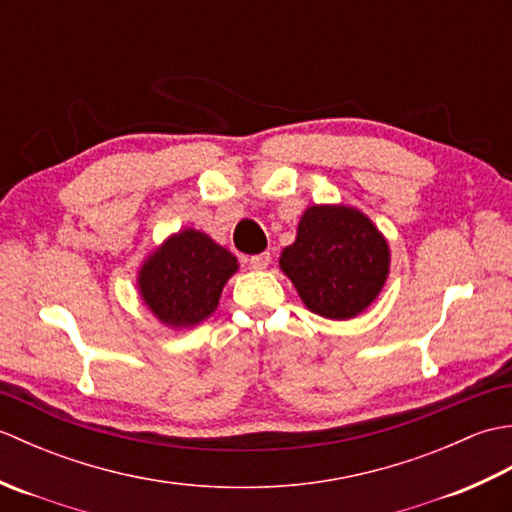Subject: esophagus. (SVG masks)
<instances>
[{
	"label": "esophagus",
	"instance_id": "obj_1",
	"mask_svg": "<svg viewBox=\"0 0 512 512\" xmlns=\"http://www.w3.org/2000/svg\"><path fill=\"white\" fill-rule=\"evenodd\" d=\"M248 264L253 270H266L270 266V253H259L248 259Z\"/></svg>",
	"mask_w": 512,
	"mask_h": 512
}]
</instances>
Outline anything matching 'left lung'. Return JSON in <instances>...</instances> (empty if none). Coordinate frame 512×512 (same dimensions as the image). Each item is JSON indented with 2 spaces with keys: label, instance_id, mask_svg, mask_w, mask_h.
I'll use <instances>...</instances> for the list:
<instances>
[{
  "label": "left lung",
  "instance_id": "1",
  "mask_svg": "<svg viewBox=\"0 0 512 512\" xmlns=\"http://www.w3.org/2000/svg\"><path fill=\"white\" fill-rule=\"evenodd\" d=\"M391 266L387 237L350 204H312L297 224L295 242L281 250L279 268L303 306L323 319L363 314L383 292Z\"/></svg>",
  "mask_w": 512,
  "mask_h": 512
}]
</instances>
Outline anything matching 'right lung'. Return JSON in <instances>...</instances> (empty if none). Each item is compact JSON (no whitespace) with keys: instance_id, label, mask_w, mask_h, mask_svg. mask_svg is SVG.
I'll use <instances>...</instances> for the list:
<instances>
[{"instance_id":"obj_1","label":"right lung","mask_w":512,"mask_h":512,"mask_svg":"<svg viewBox=\"0 0 512 512\" xmlns=\"http://www.w3.org/2000/svg\"><path fill=\"white\" fill-rule=\"evenodd\" d=\"M237 257L198 228H180L145 255L136 288L147 310L171 330H191L220 306Z\"/></svg>"}]
</instances>
